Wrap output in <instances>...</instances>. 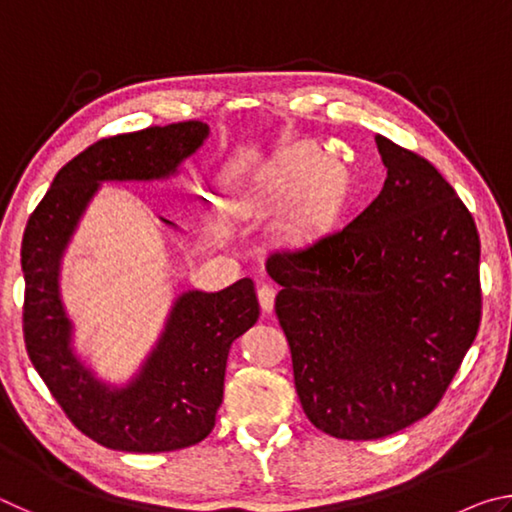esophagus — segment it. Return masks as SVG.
Wrapping results in <instances>:
<instances>
[{"instance_id": "obj_1", "label": "esophagus", "mask_w": 512, "mask_h": 512, "mask_svg": "<svg viewBox=\"0 0 512 512\" xmlns=\"http://www.w3.org/2000/svg\"><path fill=\"white\" fill-rule=\"evenodd\" d=\"M257 298H259V305H262L264 314H271L273 305H275V287H273V284H259Z\"/></svg>"}]
</instances>
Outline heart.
Instances as JSON below:
<instances>
[{
	"mask_svg": "<svg viewBox=\"0 0 512 512\" xmlns=\"http://www.w3.org/2000/svg\"><path fill=\"white\" fill-rule=\"evenodd\" d=\"M327 178H323V180H318V183L314 185V189H311V198H323L325 196V192H327Z\"/></svg>",
	"mask_w": 512,
	"mask_h": 512,
	"instance_id": "b5f03b06",
	"label": "heart"
}]
</instances>
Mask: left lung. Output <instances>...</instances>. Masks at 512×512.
<instances>
[{"mask_svg":"<svg viewBox=\"0 0 512 512\" xmlns=\"http://www.w3.org/2000/svg\"><path fill=\"white\" fill-rule=\"evenodd\" d=\"M379 196L341 230L266 271L293 379L314 427L375 440L433 411L481 320V244L472 214L420 155L375 135Z\"/></svg>","mask_w":512,"mask_h":512,"instance_id":"1","label":"left lung"}]
</instances>
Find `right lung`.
I'll return each mask as SVG.
<instances>
[{
    "label": "right lung",
    "instance_id": "add662e5",
    "mask_svg": "<svg viewBox=\"0 0 512 512\" xmlns=\"http://www.w3.org/2000/svg\"><path fill=\"white\" fill-rule=\"evenodd\" d=\"M210 137L203 121H180L108 137L56 173L22 239L24 341L38 375L85 436L117 452H171L214 429L230 345L257 323L253 280L221 291L183 289L158 339L126 381L103 379L76 350L63 300V259L106 183H167ZM160 223L178 230L176 223Z\"/></svg>",
    "mask_w": 512,
    "mask_h": 512
}]
</instances>
